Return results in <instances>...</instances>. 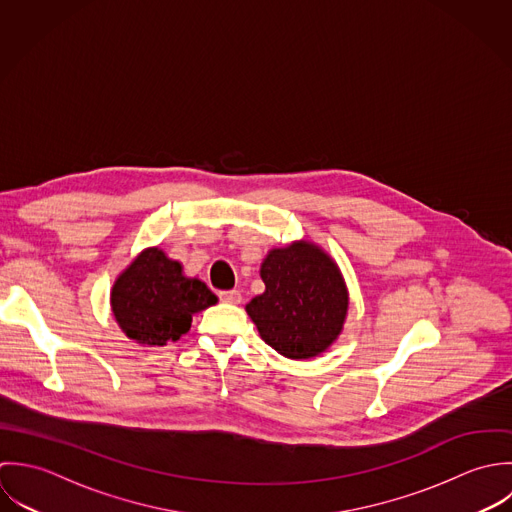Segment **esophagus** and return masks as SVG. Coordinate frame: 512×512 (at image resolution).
Segmentation results:
<instances>
[{"label": "esophagus", "mask_w": 512, "mask_h": 512, "mask_svg": "<svg viewBox=\"0 0 512 512\" xmlns=\"http://www.w3.org/2000/svg\"><path fill=\"white\" fill-rule=\"evenodd\" d=\"M219 299L223 301V303H229V305H239L241 303V293L239 291H221L219 293Z\"/></svg>", "instance_id": "obj_1"}]
</instances>
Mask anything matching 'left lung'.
<instances>
[{
	"instance_id": "obj_1",
	"label": "left lung",
	"mask_w": 512,
	"mask_h": 512,
	"mask_svg": "<svg viewBox=\"0 0 512 512\" xmlns=\"http://www.w3.org/2000/svg\"><path fill=\"white\" fill-rule=\"evenodd\" d=\"M261 279L265 293L245 307L261 338L291 360L328 350L348 312V289L330 255L310 241L271 249Z\"/></svg>"
}]
</instances>
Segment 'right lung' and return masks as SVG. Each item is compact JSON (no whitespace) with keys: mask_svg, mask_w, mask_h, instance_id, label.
I'll use <instances>...</instances> for the list:
<instances>
[{"mask_svg":"<svg viewBox=\"0 0 512 512\" xmlns=\"http://www.w3.org/2000/svg\"><path fill=\"white\" fill-rule=\"evenodd\" d=\"M217 303L204 281L184 275L182 263L162 249H144L114 281L112 314L122 332L138 344L176 342L192 326V316Z\"/></svg>","mask_w":512,"mask_h":512,"instance_id":"1","label":"right lung"}]
</instances>
